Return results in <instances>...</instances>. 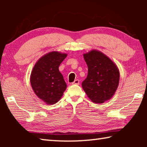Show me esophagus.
I'll return each mask as SVG.
<instances>
[{"label": "esophagus", "instance_id": "obj_1", "mask_svg": "<svg viewBox=\"0 0 147 147\" xmlns=\"http://www.w3.org/2000/svg\"><path fill=\"white\" fill-rule=\"evenodd\" d=\"M73 84H75V85H79L80 84V80H75L73 83H72Z\"/></svg>", "mask_w": 147, "mask_h": 147}]
</instances>
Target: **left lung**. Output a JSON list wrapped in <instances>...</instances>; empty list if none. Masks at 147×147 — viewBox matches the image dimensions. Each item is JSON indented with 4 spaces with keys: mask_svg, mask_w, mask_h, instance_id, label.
I'll use <instances>...</instances> for the list:
<instances>
[{
    "mask_svg": "<svg viewBox=\"0 0 147 147\" xmlns=\"http://www.w3.org/2000/svg\"><path fill=\"white\" fill-rule=\"evenodd\" d=\"M83 56L88 74L82 84V88L93 102L104 103L113 97L118 88L119 69L108 56L97 50H91Z\"/></svg>",
    "mask_w": 147,
    "mask_h": 147,
    "instance_id": "left-lung-1",
    "label": "left lung"
}]
</instances>
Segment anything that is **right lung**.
Returning <instances> with one entry per match:
<instances>
[{
	"label": "right lung",
	"instance_id": "obj_1",
	"mask_svg": "<svg viewBox=\"0 0 147 147\" xmlns=\"http://www.w3.org/2000/svg\"><path fill=\"white\" fill-rule=\"evenodd\" d=\"M67 54L52 51L45 54L34 65L30 74L34 92L47 104H54L60 100L67 84L59 66Z\"/></svg>",
	"mask_w": 147,
	"mask_h": 147
}]
</instances>
